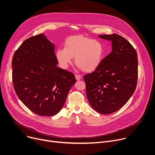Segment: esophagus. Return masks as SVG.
<instances>
[{
    "label": "esophagus",
    "mask_w": 155,
    "mask_h": 155,
    "mask_svg": "<svg viewBox=\"0 0 155 155\" xmlns=\"http://www.w3.org/2000/svg\"><path fill=\"white\" fill-rule=\"evenodd\" d=\"M75 78L76 80H80L81 79V76L79 74H75Z\"/></svg>",
    "instance_id": "1"
}]
</instances>
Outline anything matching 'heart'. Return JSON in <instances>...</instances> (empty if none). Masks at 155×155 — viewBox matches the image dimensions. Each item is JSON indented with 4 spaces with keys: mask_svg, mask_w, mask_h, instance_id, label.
<instances>
[{
    "mask_svg": "<svg viewBox=\"0 0 155 155\" xmlns=\"http://www.w3.org/2000/svg\"><path fill=\"white\" fill-rule=\"evenodd\" d=\"M103 56L104 45L101 41L82 35L68 38L64 48L56 51V58L62 68H67L75 57V63L87 73L93 72L99 67Z\"/></svg>",
    "mask_w": 155,
    "mask_h": 155,
    "instance_id": "heart-1",
    "label": "heart"
}]
</instances>
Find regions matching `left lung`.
Here are the masks:
<instances>
[{
    "label": "left lung",
    "instance_id": "left-lung-1",
    "mask_svg": "<svg viewBox=\"0 0 155 155\" xmlns=\"http://www.w3.org/2000/svg\"><path fill=\"white\" fill-rule=\"evenodd\" d=\"M99 37L112 41V52L96 70L84 75V79L92 107L102 114H110L121 109L136 89L137 53L130 43L118 34Z\"/></svg>",
    "mask_w": 155,
    "mask_h": 155
}]
</instances>
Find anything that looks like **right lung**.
<instances>
[{
  "label": "right lung",
  "mask_w": 155,
  "mask_h": 155,
  "mask_svg": "<svg viewBox=\"0 0 155 155\" xmlns=\"http://www.w3.org/2000/svg\"><path fill=\"white\" fill-rule=\"evenodd\" d=\"M54 45L43 34L25 40L12 61L16 94L31 111L53 116L61 110L76 82L74 74L57 67Z\"/></svg>",
  "instance_id": "right-lung-1"
}]
</instances>
